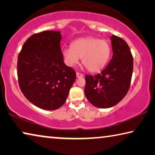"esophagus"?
<instances>
[{"mask_svg":"<svg viewBox=\"0 0 155 155\" xmlns=\"http://www.w3.org/2000/svg\"><path fill=\"white\" fill-rule=\"evenodd\" d=\"M76 75H77V78H82V77H83L84 76V75L82 74V73H79V72H77L76 73Z\"/></svg>","mask_w":155,"mask_h":155,"instance_id":"1","label":"esophagus"}]
</instances>
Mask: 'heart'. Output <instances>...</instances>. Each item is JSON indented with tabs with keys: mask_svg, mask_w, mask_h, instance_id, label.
Listing matches in <instances>:
<instances>
[{
	"mask_svg": "<svg viewBox=\"0 0 155 155\" xmlns=\"http://www.w3.org/2000/svg\"><path fill=\"white\" fill-rule=\"evenodd\" d=\"M110 45L107 40L95 37L83 38L75 40L71 48L63 50L67 64L73 66L77 64L79 58L82 63L91 72L100 71L105 67L110 58Z\"/></svg>",
	"mask_w": 155,
	"mask_h": 155,
	"instance_id": "b5f03b06",
	"label": "heart"
}]
</instances>
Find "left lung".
I'll use <instances>...</instances> for the list:
<instances>
[{"mask_svg": "<svg viewBox=\"0 0 155 155\" xmlns=\"http://www.w3.org/2000/svg\"><path fill=\"white\" fill-rule=\"evenodd\" d=\"M113 55L107 67L95 76L85 75L84 93L95 107L110 108L120 102L130 88L133 57L125 40L110 37Z\"/></svg>", "mask_w": 155, "mask_h": 155, "instance_id": "obj_1", "label": "left lung"}]
</instances>
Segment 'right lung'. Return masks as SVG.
<instances>
[{
	"label": "right lung",
	"mask_w": 155,
	"mask_h": 155,
	"mask_svg": "<svg viewBox=\"0 0 155 155\" xmlns=\"http://www.w3.org/2000/svg\"><path fill=\"white\" fill-rule=\"evenodd\" d=\"M60 31H45L24 43L17 62L18 81L28 100L44 110H54L65 103L76 73L64 62Z\"/></svg>",
	"instance_id": "1"
}]
</instances>
